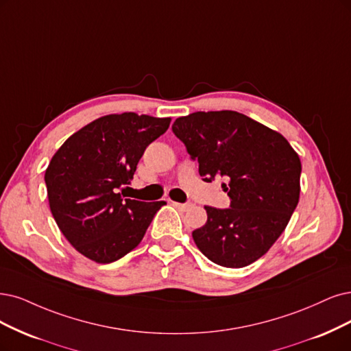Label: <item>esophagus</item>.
<instances>
[{"label": "esophagus", "instance_id": "obj_1", "mask_svg": "<svg viewBox=\"0 0 351 351\" xmlns=\"http://www.w3.org/2000/svg\"><path fill=\"white\" fill-rule=\"evenodd\" d=\"M172 204L180 211H186L189 206H191V204H180V202H175V201H172Z\"/></svg>", "mask_w": 351, "mask_h": 351}]
</instances>
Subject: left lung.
<instances>
[{"label":"left lung","mask_w":351,"mask_h":351,"mask_svg":"<svg viewBox=\"0 0 351 351\" xmlns=\"http://www.w3.org/2000/svg\"><path fill=\"white\" fill-rule=\"evenodd\" d=\"M172 130L205 182L228 180L230 208L205 206L206 223L192 232L197 247L219 266L252 265L279 239L300 201V156L280 133L237 111L192 112Z\"/></svg>","instance_id":"left-lung-1"}]
</instances>
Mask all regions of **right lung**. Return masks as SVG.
<instances>
[{
	"mask_svg": "<svg viewBox=\"0 0 351 351\" xmlns=\"http://www.w3.org/2000/svg\"><path fill=\"white\" fill-rule=\"evenodd\" d=\"M171 119L123 112L99 117L73 133L51 158L45 182L51 215L73 247L97 263L136 249L165 201L123 198L146 147Z\"/></svg>",
	"mask_w": 351,
	"mask_h": 351,
	"instance_id": "obj_1",
	"label": "right lung"
}]
</instances>
